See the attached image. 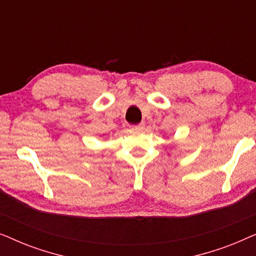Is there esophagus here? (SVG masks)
I'll list each match as a JSON object with an SVG mask.
<instances>
[{"instance_id":"1","label":"esophagus","mask_w":256,"mask_h":256,"mask_svg":"<svg viewBox=\"0 0 256 256\" xmlns=\"http://www.w3.org/2000/svg\"><path fill=\"white\" fill-rule=\"evenodd\" d=\"M143 128H144V124H138L132 126V130H142Z\"/></svg>"}]
</instances>
